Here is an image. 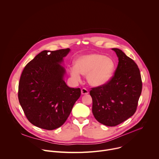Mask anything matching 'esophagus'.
Returning a JSON list of instances; mask_svg holds the SVG:
<instances>
[{"label":"esophagus","mask_w":159,"mask_h":159,"mask_svg":"<svg viewBox=\"0 0 159 159\" xmlns=\"http://www.w3.org/2000/svg\"><path fill=\"white\" fill-rule=\"evenodd\" d=\"M81 93H82V95H87V94H89V91H88V90L87 89L82 88L81 89Z\"/></svg>","instance_id":"34e87169"}]
</instances>
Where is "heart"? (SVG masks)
Returning a JSON list of instances; mask_svg holds the SVG:
<instances>
[{"label": "heart", "instance_id": "b5f03b06", "mask_svg": "<svg viewBox=\"0 0 159 159\" xmlns=\"http://www.w3.org/2000/svg\"><path fill=\"white\" fill-rule=\"evenodd\" d=\"M115 69V63L112 59L101 53H93L77 58L75 66L70 67V73L77 80L80 79V74L87 75L89 84L101 86L111 79Z\"/></svg>", "mask_w": 159, "mask_h": 159}]
</instances>
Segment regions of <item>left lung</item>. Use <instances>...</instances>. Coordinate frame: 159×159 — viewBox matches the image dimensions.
Returning a JSON list of instances; mask_svg holds the SVG:
<instances>
[{
  "mask_svg": "<svg viewBox=\"0 0 159 159\" xmlns=\"http://www.w3.org/2000/svg\"><path fill=\"white\" fill-rule=\"evenodd\" d=\"M112 50L119 60L114 75L106 84L90 90L94 116L107 126L118 125L134 114L142 90L141 74L137 63L121 50Z\"/></svg>",
  "mask_w": 159,
  "mask_h": 159,
  "instance_id": "obj_1",
  "label": "left lung"
}]
</instances>
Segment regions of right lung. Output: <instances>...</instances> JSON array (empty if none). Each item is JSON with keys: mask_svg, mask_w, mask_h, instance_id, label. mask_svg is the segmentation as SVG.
<instances>
[{"mask_svg": "<svg viewBox=\"0 0 159 159\" xmlns=\"http://www.w3.org/2000/svg\"><path fill=\"white\" fill-rule=\"evenodd\" d=\"M69 48L44 50L25 67L20 77L18 99L28 121L47 130L60 127L80 98V88L68 87L65 69L59 63Z\"/></svg>", "mask_w": 159, "mask_h": 159, "instance_id": "right-lung-1", "label": "right lung"}]
</instances>
